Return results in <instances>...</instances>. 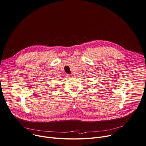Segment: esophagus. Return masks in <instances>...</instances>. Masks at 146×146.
<instances>
[{
	"label": "esophagus",
	"instance_id": "obj_1",
	"mask_svg": "<svg viewBox=\"0 0 146 146\" xmlns=\"http://www.w3.org/2000/svg\"><path fill=\"white\" fill-rule=\"evenodd\" d=\"M73 75H71V74H68V77H72Z\"/></svg>",
	"mask_w": 146,
	"mask_h": 146
}]
</instances>
